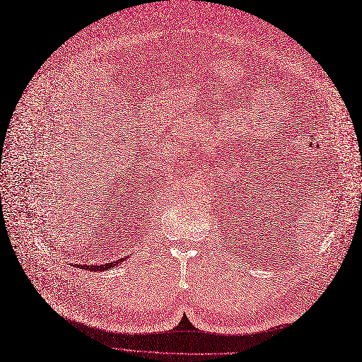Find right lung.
Returning a JSON list of instances; mask_svg holds the SVG:
<instances>
[{
	"label": "right lung",
	"mask_w": 362,
	"mask_h": 362,
	"mask_svg": "<svg viewBox=\"0 0 362 362\" xmlns=\"http://www.w3.org/2000/svg\"><path fill=\"white\" fill-rule=\"evenodd\" d=\"M127 259H128V255L125 257H120V259H117L116 262H109V264H103V265H78V264H75V265L82 269H87L88 272H103V271H107V269L117 267L120 262H124Z\"/></svg>",
	"instance_id": "obj_1"
}]
</instances>
